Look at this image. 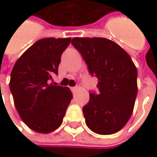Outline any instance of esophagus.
Masks as SVG:
<instances>
[{
    "mask_svg": "<svg viewBox=\"0 0 157 157\" xmlns=\"http://www.w3.org/2000/svg\"><path fill=\"white\" fill-rule=\"evenodd\" d=\"M71 90H72V92H75L77 90V87H71Z\"/></svg>",
    "mask_w": 157,
    "mask_h": 157,
    "instance_id": "1",
    "label": "esophagus"
}]
</instances>
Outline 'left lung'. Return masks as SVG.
Here are the masks:
<instances>
[{
    "instance_id": "obj_1",
    "label": "left lung",
    "mask_w": 157,
    "mask_h": 157,
    "mask_svg": "<svg viewBox=\"0 0 157 157\" xmlns=\"http://www.w3.org/2000/svg\"><path fill=\"white\" fill-rule=\"evenodd\" d=\"M99 93L90 94L82 112L87 126L99 135L120 131L130 119L137 94V69L130 55L116 43L101 37H75Z\"/></svg>"
}]
</instances>
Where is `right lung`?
Wrapping results in <instances>:
<instances>
[{
	"label": "right lung",
	"mask_w": 157,
	"mask_h": 157,
	"mask_svg": "<svg viewBox=\"0 0 157 157\" xmlns=\"http://www.w3.org/2000/svg\"><path fill=\"white\" fill-rule=\"evenodd\" d=\"M71 38H44L28 48L16 61L10 89L16 110L32 130L49 134L63 123L73 98L68 87L51 82L58 74L61 55Z\"/></svg>",
	"instance_id": "right-lung-1"
}]
</instances>
